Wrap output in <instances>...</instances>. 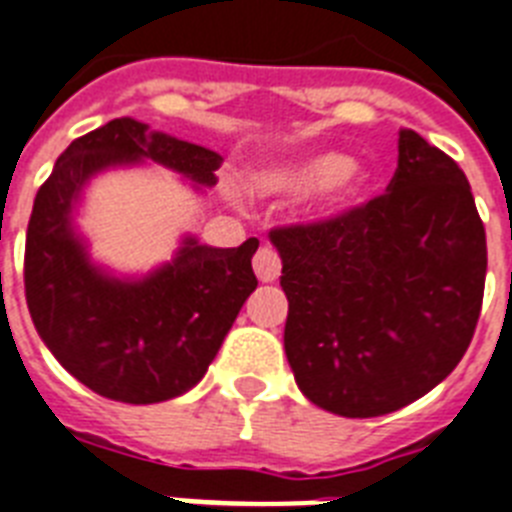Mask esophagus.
Segmentation results:
<instances>
[{
	"instance_id": "esophagus-1",
	"label": "esophagus",
	"mask_w": 512,
	"mask_h": 512,
	"mask_svg": "<svg viewBox=\"0 0 512 512\" xmlns=\"http://www.w3.org/2000/svg\"><path fill=\"white\" fill-rule=\"evenodd\" d=\"M253 272H256V277H259L261 282H274L277 277H280L282 272V261H280V253L274 251V248L264 246L256 251V256H253Z\"/></svg>"
}]
</instances>
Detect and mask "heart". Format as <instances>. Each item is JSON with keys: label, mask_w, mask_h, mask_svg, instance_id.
<instances>
[{"label": "heart", "mask_w": 512, "mask_h": 512, "mask_svg": "<svg viewBox=\"0 0 512 512\" xmlns=\"http://www.w3.org/2000/svg\"><path fill=\"white\" fill-rule=\"evenodd\" d=\"M253 188L264 196H303L319 188L329 209L342 211L356 206L366 193V175L356 162L327 151L295 162L272 164L253 175Z\"/></svg>", "instance_id": "b5f03b06"}]
</instances>
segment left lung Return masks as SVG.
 <instances>
[{
  "label": "left lung",
  "mask_w": 512,
  "mask_h": 512,
  "mask_svg": "<svg viewBox=\"0 0 512 512\" xmlns=\"http://www.w3.org/2000/svg\"><path fill=\"white\" fill-rule=\"evenodd\" d=\"M269 240L282 259L287 363L324 411H398L434 390L471 345L487 235L463 170L416 130H400L384 196Z\"/></svg>",
  "instance_id": "obj_1"
}]
</instances>
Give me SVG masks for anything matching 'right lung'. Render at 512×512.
<instances>
[{
	"instance_id": "1",
	"label": "right lung",
	"mask_w": 512,
	"mask_h": 512,
	"mask_svg": "<svg viewBox=\"0 0 512 512\" xmlns=\"http://www.w3.org/2000/svg\"><path fill=\"white\" fill-rule=\"evenodd\" d=\"M143 162L204 190L217 185L222 156L133 117L107 122L62 151L25 235V301L44 345L88 390L133 405L196 387L259 285L256 238L211 248L185 235L172 261L143 277H117L91 261L75 227L83 190L101 172Z\"/></svg>"
}]
</instances>
